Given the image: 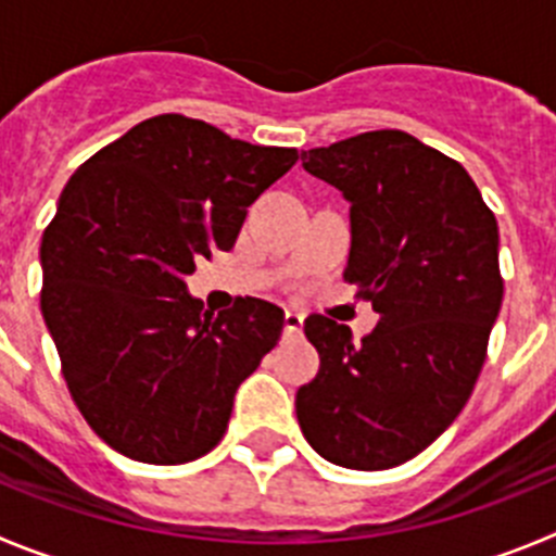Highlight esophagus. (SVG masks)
I'll use <instances>...</instances> for the list:
<instances>
[{"label": "esophagus", "mask_w": 556, "mask_h": 556, "mask_svg": "<svg viewBox=\"0 0 556 556\" xmlns=\"http://www.w3.org/2000/svg\"><path fill=\"white\" fill-rule=\"evenodd\" d=\"M304 327V315L299 309H285V334L288 338H299Z\"/></svg>", "instance_id": "1"}]
</instances>
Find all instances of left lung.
Returning <instances> with one entry per match:
<instances>
[{
	"label": "left lung",
	"mask_w": 556,
	"mask_h": 556,
	"mask_svg": "<svg viewBox=\"0 0 556 556\" xmlns=\"http://www.w3.org/2000/svg\"><path fill=\"white\" fill-rule=\"evenodd\" d=\"M302 166L352 202L343 279L379 324L354 343L327 315L304 321L321 368L296 393L299 427L329 463L384 471L471 399L504 296L498 224L457 160L402 129L309 149Z\"/></svg>",
	"instance_id": "left-lung-1"
}]
</instances>
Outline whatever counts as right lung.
Returning <instances> with one entry per match:
<instances>
[{"label":"right lung","mask_w":556,"mask_h":556,"mask_svg":"<svg viewBox=\"0 0 556 556\" xmlns=\"http://www.w3.org/2000/svg\"><path fill=\"white\" fill-rule=\"evenodd\" d=\"M296 160L163 113L85 160L60 193L41 241V313L74 404L124 457L207 454L238 384L277 346V304L247 296L213 315L185 277L235 247L249 204Z\"/></svg>","instance_id":"obj_1"}]
</instances>
